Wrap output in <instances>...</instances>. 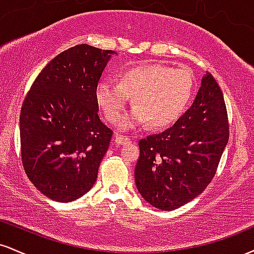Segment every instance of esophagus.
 Returning a JSON list of instances; mask_svg holds the SVG:
<instances>
[{"mask_svg": "<svg viewBox=\"0 0 254 254\" xmlns=\"http://www.w3.org/2000/svg\"><path fill=\"white\" fill-rule=\"evenodd\" d=\"M115 142L117 144H127L130 143V137L129 136H123V135H116L115 136Z\"/></svg>", "mask_w": 254, "mask_h": 254, "instance_id": "obj_1", "label": "esophagus"}]
</instances>
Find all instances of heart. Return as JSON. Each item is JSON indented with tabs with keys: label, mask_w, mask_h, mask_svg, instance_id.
Wrapping results in <instances>:
<instances>
[{
	"label": "heart",
	"mask_w": 254,
	"mask_h": 254,
	"mask_svg": "<svg viewBox=\"0 0 254 254\" xmlns=\"http://www.w3.org/2000/svg\"><path fill=\"white\" fill-rule=\"evenodd\" d=\"M196 90V80L189 68L164 64H143L119 75L118 84L101 81L95 88L98 106L105 118L117 124L133 99L136 109L124 119L130 129L148 122L160 129L171 125L185 112Z\"/></svg>",
	"instance_id": "heart-1"
}]
</instances>
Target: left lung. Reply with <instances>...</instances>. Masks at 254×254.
Instances as JSON below:
<instances>
[{
    "label": "left lung",
    "instance_id": "1",
    "mask_svg": "<svg viewBox=\"0 0 254 254\" xmlns=\"http://www.w3.org/2000/svg\"><path fill=\"white\" fill-rule=\"evenodd\" d=\"M222 90L210 72L192 106L173 127L139 141L135 182L141 196L160 210H174L205 190L228 143Z\"/></svg>",
    "mask_w": 254,
    "mask_h": 254
}]
</instances>
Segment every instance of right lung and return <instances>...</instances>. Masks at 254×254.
Segmentation results:
<instances>
[{
    "mask_svg": "<svg viewBox=\"0 0 254 254\" xmlns=\"http://www.w3.org/2000/svg\"><path fill=\"white\" fill-rule=\"evenodd\" d=\"M116 54L80 44L39 72L20 113L21 160L44 196L72 202L95 184L113 131L99 117L95 88Z\"/></svg>",
    "mask_w": 254,
    "mask_h": 254,
    "instance_id": "1",
    "label": "right lung"
}]
</instances>
